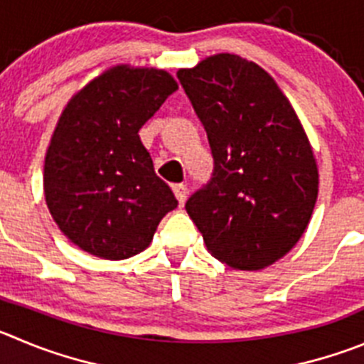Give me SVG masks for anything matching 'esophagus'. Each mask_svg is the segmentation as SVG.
I'll list each match as a JSON object with an SVG mask.
<instances>
[{"instance_id": "34e87169", "label": "esophagus", "mask_w": 364, "mask_h": 364, "mask_svg": "<svg viewBox=\"0 0 364 364\" xmlns=\"http://www.w3.org/2000/svg\"><path fill=\"white\" fill-rule=\"evenodd\" d=\"M172 190H174V196H176V199H178V203L179 205H185V201H186V198H188V188H186L185 185H174L172 186Z\"/></svg>"}]
</instances>
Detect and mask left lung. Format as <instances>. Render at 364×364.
<instances>
[{
  "label": "left lung",
  "instance_id": "8db88e82",
  "mask_svg": "<svg viewBox=\"0 0 364 364\" xmlns=\"http://www.w3.org/2000/svg\"><path fill=\"white\" fill-rule=\"evenodd\" d=\"M178 79L215 163L186 212L212 257L233 269H264L296 246L318 199L320 174L304 125L273 77L235 53L181 68Z\"/></svg>",
  "mask_w": 364,
  "mask_h": 364
}]
</instances>
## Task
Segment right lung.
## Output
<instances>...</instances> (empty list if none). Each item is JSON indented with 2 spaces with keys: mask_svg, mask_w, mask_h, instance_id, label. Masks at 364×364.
Wrapping results in <instances>:
<instances>
[{
  "mask_svg": "<svg viewBox=\"0 0 364 364\" xmlns=\"http://www.w3.org/2000/svg\"><path fill=\"white\" fill-rule=\"evenodd\" d=\"M176 90L168 71L118 64L60 113L44 158V199L60 232L86 253L105 260L138 255L178 206L138 134Z\"/></svg>",
  "mask_w": 364,
  "mask_h": 364,
  "instance_id": "1",
  "label": "right lung"
}]
</instances>
